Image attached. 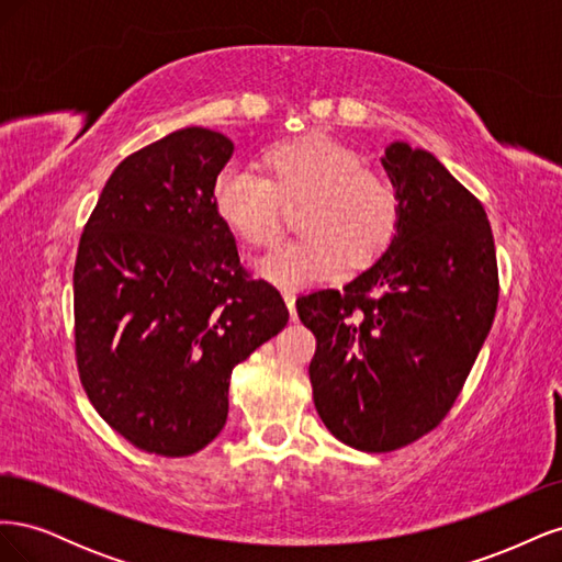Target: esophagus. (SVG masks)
<instances>
[{
    "label": "esophagus",
    "mask_w": 562,
    "mask_h": 562,
    "mask_svg": "<svg viewBox=\"0 0 562 562\" xmlns=\"http://www.w3.org/2000/svg\"><path fill=\"white\" fill-rule=\"evenodd\" d=\"M283 300H285V307H288V312H291V318L295 321L297 318V314H295V293L293 291H283Z\"/></svg>",
    "instance_id": "1"
}]
</instances>
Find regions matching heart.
Segmentation results:
<instances>
[{"label": "heart", "mask_w": 562, "mask_h": 562, "mask_svg": "<svg viewBox=\"0 0 562 562\" xmlns=\"http://www.w3.org/2000/svg\"><path fill=\"white\" fill-rule=\"evenodd\" d=\"M260 173L225 171L213 184V209L248 248L267 250L283 234L285 209L295 213L297 239L260 262V274L283 288L333 277L345 265L363 269L396 241L401 199L396 184L363 164L353 147L310 131L262 149Z\"/></svg>", "instance_id": "1"}]
</instances>
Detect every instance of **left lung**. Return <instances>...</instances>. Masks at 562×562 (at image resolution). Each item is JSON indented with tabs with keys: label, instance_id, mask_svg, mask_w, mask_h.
Listing matches in <instances>:
<instances>
[{
	"label": "left lung",
	"instance_id": "8db88e82",
	"mask_svg": "<svg viewBox=\"0 0 562 562\" xmlns=\"http://www.w3.org/2000/svg\"><path fill=\"white\" fill-rule=\"evenodd\" d=\"M396 241L342 291L297 297L316 337V413L345 446L391 452L436 429L462 391L499 297L487 215L424 149L386 147Z\"/></svg>",
	"mask_w": 562,
	"mask_h": 562
}]
</instances>
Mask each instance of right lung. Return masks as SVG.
<instances>
[{"instance_id":"add662e5","label":"right lung","mask_w":562,"mask_h":562,"mask_svg":"<svg viewBox=\"0 0 562 562\" xmlns=\"http://www.w3.org/2000/svg\"><path fill=\"white\" fill-rule=\"evenodd\" d=\"M234 145L190 126L133 151L105 182L75 262L83 391L131 446L187 457L223 431L234 366L288 307L250 277L213 209Z\"/></svg>"}]
</instances>
